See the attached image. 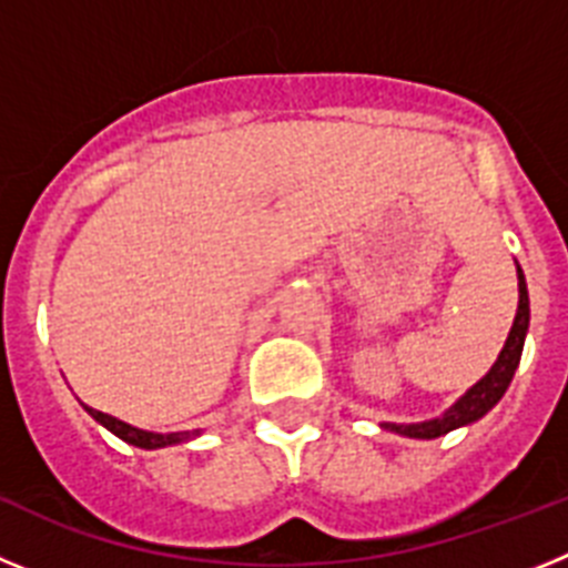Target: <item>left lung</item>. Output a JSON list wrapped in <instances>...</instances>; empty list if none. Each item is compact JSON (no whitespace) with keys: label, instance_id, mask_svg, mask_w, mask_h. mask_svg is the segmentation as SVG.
<instances>
[{"label":"left lung","instance_id":"8db88e82","mask_svg":"<svg viewBox=\"0 0 568 568\" xmlns=\"http://www.w3.org/2000/svg\"><path fill=\"white\" fill-rule=\"evenodd\" d=\"M518 313H515V324L509 329V338H506L504 349H500L498 361L491 364L489 373L478 381V384L466 389V395H460L449 409H446L440 418L420 420V424H381L389 433L406 435V438H424L433 440L440 435L453 433L458 426L475 424L478 418H484L491 406L504 398L506 386L511 384V375L520 364V353H524V341L529 333V293H526V278L524 270L518 267Z\"/></svg>","mask_w":568,"mask_h":568}]
</instances>
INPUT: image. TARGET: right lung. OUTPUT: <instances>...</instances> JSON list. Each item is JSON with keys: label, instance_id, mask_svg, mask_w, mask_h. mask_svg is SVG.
Returning <instances> with one entry per match:
<instances>
[{"label": "right lung", "instance_id": "obj_1", "mask_svg": "<svg viewBox=\"0 0 568 568\" xmlns=\"http://www.w3.org/2000/svg\"><path fill=\"white\" fill-rule=\"evenodd\" d=\"M84 409H88V413L93 415V420H99L104 429H110L115 438H122L124 444H130V446H139V449H162V446L184 444V440H190L199 435V429H193V433H168V435L148 433V429H135V426L124 424V420L113 418V415H108V413H99V409H90V406H84Z\"/></svg>", "mask_w": 568, "mask_h": 568}]
</instances>
